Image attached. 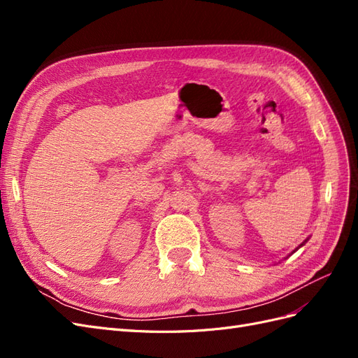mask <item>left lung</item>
I'll return each mask as SVG.
<instances>
[{"mask_svg": "<svg viewBox=\"0 0 358 358\" xmlns=\"http://www.w3.org/2000/svg\"><path fill=\"white\" fill-rule=\"evenodd\" d=\"M306 242H308V239H306V241H305V242H303V243H301V245H300V246H303V245H305V243H306ZM300 246H299V248H300Z\"/></svg>", "mask_w": 358, "mask_h": 358, "instance_id": "1", "label": "left lung"}]
</instances>
